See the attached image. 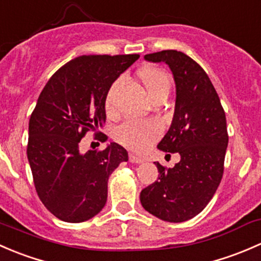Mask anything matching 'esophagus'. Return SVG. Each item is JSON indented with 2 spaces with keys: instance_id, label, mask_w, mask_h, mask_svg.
Returning a JSON list of instances; mask_svg holds the SVG:
<instances>
[{
  "instance_id": "1",
  "label": "esophagus",
  "mask_w": 261,
  "mask_h": 261,
  "mask_svg": "<svg viewBox=\"0 0 261 261\" xmlns=\"http://www.w3.org/2000/svg\"><path fill=\"white\" fill-rule=\"evenodd\" d=\"M129 162H132V163H143L144 160H143V158L138 157V155L132 154V153H129Z\"/></svg>"
}]
</instances>
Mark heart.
Returning a JSON list of instances; mask_svg holds the SVG:
<instances>
[{"mask_svg": "<svg viewBox=\"0 0 261 261\" xmlns=\"http://www.w3.org/2000/svg\"><path fill=\"white\" fill-rule=\"evenodd\" d=\"M138 79L144 89L147 90L152 100L167 96L171 90L172 80L170 74L157 66H147L138 71ZM122 85V79H117L112 83L106 95V111L109 115L117 113L115 95ZM161 134V125L154 119H129L120 124L115 129L114 138L125 148L142 152L158 138Z\"/></svg>", "mask_w": 261, "mask_h": 261, "instance_id": "b5f03b06", "label": "heart"}]
</instances>
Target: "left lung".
Returning <instances> with one entry per match:
<instances>
[{
	"instance_id": "obj_1",
	"label": "left lung",
	"mask_w": 261,
	"mask_h": 261,
	"mask_svg": "<svg viewBox=\"0 0 261 261\" xmlns=\"http://www.w3.org/2000/svg\"><path fill=\"white\" fill-rule=\"evenodd\" d=\"M144 59L165 61L173 74V119L157 147L179 153L181 161L173 168L154 162L158 179L142 190L141 203L163 221L184 222L206 207L221 182L229 143L226 117L210 77L186 54L163 50Z\"/></svg>"
}]
</instances>
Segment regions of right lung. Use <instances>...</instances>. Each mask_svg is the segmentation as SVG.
<instances>
[{
    "label": "right lung",
    "instance_id": "add662e5",
    "mask_svg": "<svg viewBox=\"0 0 261 261\" xmlns=\"http://www.w3.org/2000/svg\"><path fill=\"white\" fill-rule=\"evenodd\" d=\"M139 58L83 55L61 66L37 99L29 122L28 158L35 189L45 207L66 222H83L106 206L108 178L127 150L117 143L103 150H79L88 132L107 141L106 95L112 83Z\"/></svg>",
    "mask_w": 261,
    "mask_h": 261
}]
</instances>
